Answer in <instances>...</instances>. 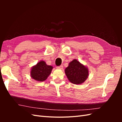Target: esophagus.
I'll list each match as a JSON object with an SVG mask.
<instances>
[{
	"label": "esophagus",
	"instance_id": "1",
	"mask_svg": "<svg viewBox=\"0 0 122 122\" xmlns=\"http://www.w3.org/2000/svg\"><path fill=\"white\" fill-rule=\"evenodd\" d=\"M57 69H60V70H62L63 69V66H58V67H56Z\"/></svg>",
	"mask_w": 122,
	"mask_h": 122
}]
</instances>
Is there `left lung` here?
<instances>
[{"instance_id": "obj_1", "label": "left lung", "mask_w": 122, "mask_h": 122, "mask_svg": "<svg viewBox=\"0 0 122 122\" xmlns=\"http://www.w3.org/2000/svg\"><path fill=\"white\" fill-rule=\"evenodd\" d=\"M65 72L69 81L74 84H82L89 75L88 68L76 59L70 62Z\"/></svg>"}]
</instances>
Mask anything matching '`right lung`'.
<instances>
[{"instance_id": "obj_1", "label": "right lung", "mask_w": 122, "mask_h": 122, "mask_svg": "<svg viewBox=\"0 0 122 122\" xmlns=\"http://www.w3.org/2000/svg\"><path fill=\"white\" fill-rule=\"evenodd\" d=\"M52 69V66L47 65L45 61H41L31 68L30 76L35 80L44 81L50 75Z\"/></svg>"}]
</instances>
